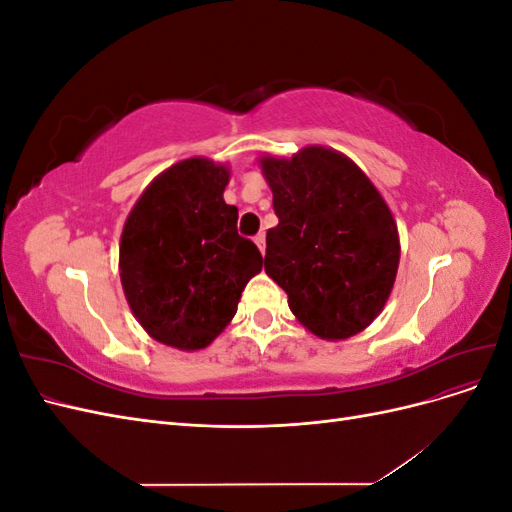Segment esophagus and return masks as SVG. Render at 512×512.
<instances>
[{
	"label": "esophagus",
	"mask_w": 512,
	"mask_h": 512,
	"mask_svg": "<svg viewBox=\"0 0 512 512\" xmlns=\"http://www.w3.org/2000/svg\"><path fill=\"white\" fill-rule=\"evenodd\" d=\"M254 241H256V245H258V250L265 254V247H267V241H265V235H262V232H258V235L254 237Z\"/></svg>",
	"instance_id": "34e87169"
}]
</instances>
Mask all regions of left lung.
Returning <instances> with one entry per match:
<instances>
[{"mask_svg":"<svg viewBox=\"0 0 512 512\" xmlns=\"http://www.w3.org/2000/svg\"><path fill=\"white\" fill-rule=\"evenodd\" d=\"M277 226L267 230L265 271L322 339L363 331L389 299L397 224L363 170L324 147L292 160L262 158Z\"/></svg>","mask_w":512,"mask_h":512,"instance_id":"8db88e82","label":"left lung"}]
</instances>
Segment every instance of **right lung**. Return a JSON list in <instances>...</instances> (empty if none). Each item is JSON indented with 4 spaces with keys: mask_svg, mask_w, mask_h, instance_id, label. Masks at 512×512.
Returning a JSON list of instances; mask_svg holds the SVG:
<instances>
[{
    "mask_svg": "<svg viewBox=\"0 0 512 512\" xmlns=\"http://www.w3.org/2000/svg\"><path fill=\"white\" fill-rule=\"evenodd\" d=\"M226 183L224 166L183 160L149 185L123 226V292L143 329L166 346H209L262 269L256 243L237 232V207L224 203Z\"/></svg>",
    "mask_w": 512,
    "mask_h": 512,
    "instance_id": "add662e5",
    "label": "right lung"
}]
</instances>
